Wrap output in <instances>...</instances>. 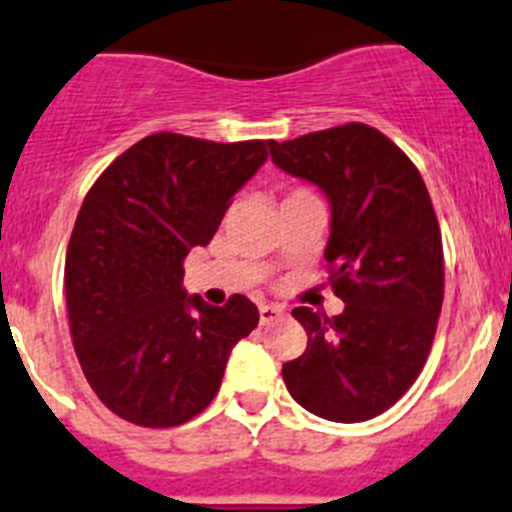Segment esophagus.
Here are the masks:
<instances>
[{
  "mask_svg": "<svg viewBox=\"0 0 512 512\" xmlns=\"http://www.w3.org/2000/svg\"><path fill=\"white\" fill-rule=\"evenodd\" d=\"M283 316V308L273 306V303H265V306H260V324H270V321L280 319Z\"/></svg>",
  "mask_w": 512,
  "mask_h": 512,
  "instance_id": "34e87169",
  "label": "esophagus"
}]
</instances>
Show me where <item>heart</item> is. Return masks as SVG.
<instances>
[{
    "label": "heart",
    "mask_w": 512,
    "mask_h": 512,
    "mask_svg": "<svg viewBox=\"0 0 512 512\" xmlns=\"http://www.w3.org/2000/svg\"><path fill=\"white\" fill-rule=\"evenodd\" d=\"M303 196H311V193H306V191H293L288 196V199H303Z\"/></svg>",
    "instance_id": "1"
}]
</instances>
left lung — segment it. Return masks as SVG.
I'll return each mask as SVG.
<instances>
[{
	"label": "left lung",
	"mask_w": 512,
	"mask_h": 512,
	"mask_svg": "<svg viewBox=\"0 0 512 512\" xmlns=\"http://www.w3.org/2000/svg\"><path fill=\"white\" fill-rule=\"evenodd\" d=\"M283 173L329 201L324 257L339 316L293 308L306 352L283 365L298 405L336 423L370 421L411 388L434 342L444 301V252L416 165L382 132L344 124L267 142Z\"/></svg>",
	"instance_id": "left-lung-1"
}]
</instances>
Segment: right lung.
<instances>
[{
  "instance_id": "add662e5",
  "label": "right lung",
  "mask_w": 512,
  "mask_h": 512,
  "mask_svg": "<svg viewBox=\"0 0 512 512\" xmlns=\"http://www.w3.org/2000/svg\"><path fill=\"white\" fill-rule=\"evenodd\" d=\"M267 142L158 132L86 193L66 252V303L86 380L109 411L147 428L199 416L232 347L260 321L245 296L211 306L183 288V260L209 245Z\"/></svg>"
}]
</instances>
